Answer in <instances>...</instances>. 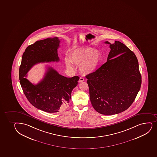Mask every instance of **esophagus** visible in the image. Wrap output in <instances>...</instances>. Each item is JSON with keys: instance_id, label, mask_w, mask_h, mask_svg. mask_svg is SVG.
Instances as JSON below:
<instances>
[{"instance_id": "esophagus-1", "label": "esophagus", "mask_w": 157, "mask_h": 157, "mask_svg": "<svg viewBox=\"0 0 157 157\" xmlns=\"http://www.w3.org/2000/svg\"><path fill=\"white\" fill-rule=\"evenodd\" d=\"M84 79L83 77H80V78L79 80V82H82V81H84Z\"/></svg>"}]
</instances>
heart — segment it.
<instances>
[{
	"instance_id": "obj_1",
	"label": "heart",
	"mask_w": 157,
	"mask_h": 157,
	"mask_svg": "<svg viewBox=\"0 0 157 157\" xmlns=\"http://www.w3.org/2000/svg\"><path fill=\"white\" fill-rule=\"evenodd\" d=\"M101 61L99 51L91 47L80 48L69 53V58H65L67 67L72 68L73 64L78 65L79 71L84 75L90 74L96 71Z\"/></svg>"
}]
</instances>
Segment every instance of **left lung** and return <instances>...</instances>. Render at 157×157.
Returning a JSON list of instances; mask_svg holds the SVG:
<instances>
[{
  "label": "left lung",
  "instance_id": "left-lung-1",
  "mask_svg": "<svg viewBox=\"0 0 157 157\" xmlns=\"http://www.w3.org/2000/svg\"><path fill=\"white\" fill-rule=\"evenodd\" d=\"M107 61L86 76L90 99L97 112L105 115L120 113L133 103L142 84L138 62L134 53L124 44H111Z\"/></svg>",
  "mask_w": 157,
  "mask_h": 157
}]
</instances>
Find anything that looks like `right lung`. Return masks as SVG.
<instances>
[{"instance_id": "1", "label": "right lung", "mask_w": 157, "mask_h": 157, "mask_svg": "<svg viewBox=\"0 0 157 157\" xmlns=\"http://www.w3.org/2000/svg\"><path fill=\"white\" fill-rule=\"evenodd\" d=\"M58 37L37 41L28 46L22 56L19 69V79L24 93L33 106L49 113L64 110L71 101V92L78 84V76H62L48 67L41 81L34 85L24 77L30 68L39 63L59 61Z\"/></svg>"}]
</instances>
